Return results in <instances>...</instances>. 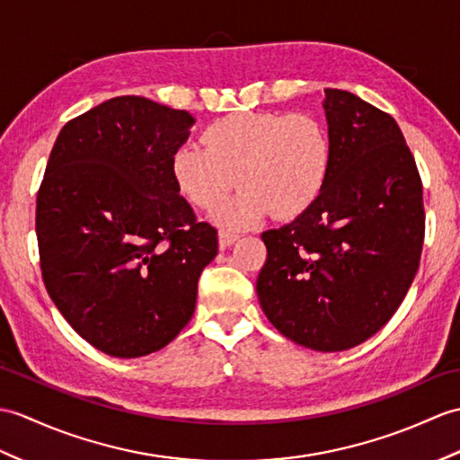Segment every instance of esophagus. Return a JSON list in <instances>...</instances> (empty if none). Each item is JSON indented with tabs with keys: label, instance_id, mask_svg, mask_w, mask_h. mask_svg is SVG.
I'll list each match as a JSON object with an SVG mask.
<instances>
[{
	"label": "esophagus",
	"instance_id": "34e87169",
	"mask_svg": "<svg viewBox=\"0 0 460 460\" xmlns=\"http://www.w3.org/2000/svg\"><path fill=\"white\" fill-rule=\"evenodd\" d=\"M234 241H239V234L237 233H231V231H226V229L219 231V247L221 249L231 247Z\"/></svg>",
	"mask_w": 460,
	"mask_h": 460
}]
</instances>
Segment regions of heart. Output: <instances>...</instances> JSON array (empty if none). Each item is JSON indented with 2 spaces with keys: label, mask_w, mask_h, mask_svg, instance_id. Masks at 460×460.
<instances>
[{
  "label": "heart",
  "mask_w": 460,
  "mask_h": 460,
  "mask_svg": "<svg viewBox=\"0 0 460 460\" xmlns=\"http://www.w3.org/2000/svg\"><path fill=\"white\" fill-rule=\"evenodd\" d=\"M201 145H180L170 172L180 194L199 209H216L237 180L241 191L219 217L247 227L270 211L300 217L322 196L333 164V143L309 113L237 111L208 125Z\"/></svg>",
  "instance_id": "1"
}]
</instances>
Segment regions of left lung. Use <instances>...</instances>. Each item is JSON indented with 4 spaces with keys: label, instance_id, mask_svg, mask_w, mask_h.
Returning a JSON list of instances; mask_svg holds the SVG:
<instances>
[{
    "label": "left lung",
    "instance_id": "left-lung-1",
    "mask_svg": "<svg viewBox=\"0 0 460 460\" xmlns=\"http://www.w3.org/2000/svg\"><path fill=\"white\" fill-rule=\"evenodd\" d=\"M333 143L325 190L292 223L262 233L264 315L294 343L337 352L390 322L420 269L425 211L415 158L394 117L325 90Z\"/></svg>",
    "mask_w": 460,
    "mask_h": 460
}]
</instances>
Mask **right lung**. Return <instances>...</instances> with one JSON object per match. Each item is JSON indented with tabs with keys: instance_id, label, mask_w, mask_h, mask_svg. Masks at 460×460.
Wrapping results in <instances>:
<instances>
[{
	"instance_id": "right-lung-1",
	"label": "right lung",
	"mask_w": 460,
	"mask_h": 460,
	"mask_svg": "<svg viewBox=\"0 0 460 460\" xmlns=\"http://www.w3.org/2000/svg\"><path fill=\"white\" fill-rule=\"evenodd\" d=\"M196 123L119 95L62 127L37 194L45 288L92 347L117 358L160 350L194 315L217 231L180 196L170 158Z\"/></svg>"
}]
</instances>
